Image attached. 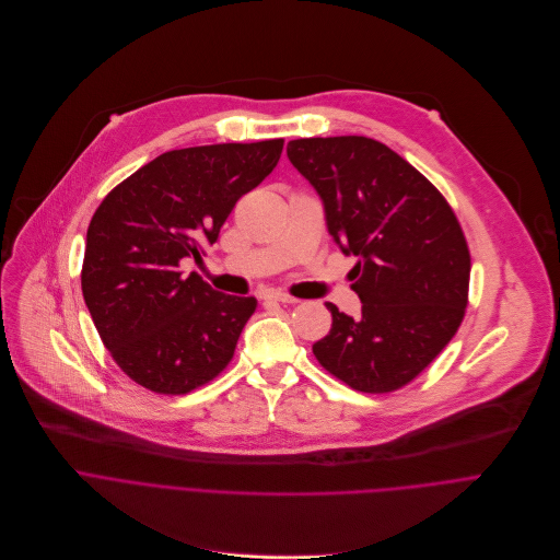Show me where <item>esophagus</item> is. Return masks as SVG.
<instances>
[{
	"instance_id": "1",
	"label": "esophagus",
	"mask_w": 560,
	"mask_h": 560,
	"mask_svg": "<svg viewBox=\"0 0 560 560\" xmlns=\"http://www.w3.org/2000/svg\"><path fill=\"white\" fill-rule=\"evenodd\" d=\"M267 300H273V302H280V304H295L298 298H291L287 293H280V291H273L267 295Z\"/></svg>"
}]
</instances>
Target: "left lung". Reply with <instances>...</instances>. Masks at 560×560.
I'll return each mask as SVG.
<instances>
[{
	"label": "left lung",
	"instance_id": "left-lung-1",
	"mask_svg": "<svg viewBox=\"0 0 560 560\" xmlns=\"http://www.w3.org/2000/svg\"><path fill=\"white\" fill-rule=\"evenodd\" d=\"M287 156L322 198L335 245L358 258L351 289L362 315L326 302L332 324L313 355L355 390H397L464 319L470 252L459 220L423 174L375 139H295Z\"/></svg>",
	"mask_w": 560,
	"mask_h": 560
}]
</instances>
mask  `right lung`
I'll use <instances>...</instances> for the list:
<instances>
[{"mask_svg": "<svg viewBox=\"0 0 560 560\" xmlns=\"http://www.w3.org/2000/svg\"><path fill=\"white\" fill-rule=\"evenodd\" d=\"M282 139L172 150L112 189L94 211L81 289L121 371L161 395H185L222 373L256 298L183 276L202 260L238 198L278 165Z\"/></svg>", "mask_w": 560, "mask_h": 560, "instance_id": "add662e5", "label": "right lung"}]
</instances>
